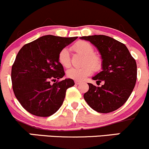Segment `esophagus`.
<instances>
[{"instance_id": "esophagus-1", "label": "esophagus", "mask_w": 149, "mask_h": 149, "mask_svg": "<svg viewBox=\"0 0 149 149\" xmlns=\"http://www.w3.org/2000/svg\"><path fill=\"white\" fill-rule=\"evenodd\" d=\"M81 81H75V84H76V85H79V84H81Z\"/></svg>"}]
</instances>
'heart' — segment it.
Here are the masks:
<instances>
[{"instance_id": "obj_1", "label": "heart", "mask_w": 149, "mask_h": 149, "mask_svg": "<svg viewBox=\"0 0 149 149\" xmlns=\"http://www.w3.org/2000/svg\"><path fill=\"white\" fill-rule=\"evenodd\" d=\"M73 49L79 54L85 56L84 64L81 67H73L68 69L66 75L69 79L76 81H83L87 76L95 71H98L102 67V60L98 55L94 54V48L90 43L84 40L78 41L73 45ZM58 61L65 68H68L70 65V58L69 50L68 48H63L59 52Z\"/></svg>"}]
</instances>
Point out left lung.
<instances>
[{"label":"left lung","mask_w":149,"mask_h":149,"mask_svg":"<svg viewBox=\"0 0 149 149\" xmlns=\"http://www.w3.org/2000/svg\"><path fill=\"white\" fill-rule=\"evenodd\" d=\"M97 48L102 58V71L92 79L101 87L88 84L89 89L84 98L95 111L107 113L123 106L135 86L137 65L127 47L113 38L103 35L83 36Z\"/></svg>","instance_id":"left-lung-1"}]
</instances>
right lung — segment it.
I'll use <instances>...</instances> for the list:
<instances>
[{
    "label": "right lung",
    "mask_w": 149,
    "mask_h": 149,
    "mask_svg": "<svg viewBox=\"0 0 149 149\" xmlns=\"http://www.w3.org/2000/svg\"><path fill=\"white\" fill-rule=\"evenodd\" d=\"M77 37L47 35L24 45L12 66L14 94L21 106L33 115L47 117L61 106L68 88L74 81L62 79L63 67L58 61L59 52Z\"/></svg>",
    "instance_id": "right-lung-1"
}]
</instances>
